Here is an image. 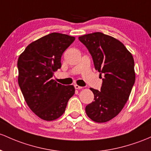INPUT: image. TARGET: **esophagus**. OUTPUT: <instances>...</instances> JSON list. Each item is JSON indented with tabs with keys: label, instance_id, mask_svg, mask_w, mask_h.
Listing matches in <instances>:
<instances>
[{
	"label": "esophagus",
	"instance_id": "obj_1",
	"mask_svg": "<svg viewBox=\"0 0 151 151\" xmlns=\"http://www.w3.org/2000/svg\"><path fill=\"white\" fill-rule=\"evenodd\" d=\"M74 88H75L76 89H80L82 88V87H80V86L77 85V84H75V85H74Z\"/></svg>",
	"mask_w": 151,
	"mask_h": 151
}]
</instances>
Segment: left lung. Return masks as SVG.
Segmentation results:
<instances>
[{"mask_svg": "<svg viewBox=\"0 0 151 151\" xmlns=\"http://www.w3.org/2000/svg\"><path fill=\"white\" fill-rule=\"evenodd\" d=\"M79 40L88 49L96 70L104 74L100 90L90 88L94 98L86 106V113L94 122H107L122 110L135 84L133 57L122 42L101 32Z\"/></svg>", "mask_w": 151, "mask_h": 151, "instance_id": "8db88e82", "label": "left lung"}]
</instances>
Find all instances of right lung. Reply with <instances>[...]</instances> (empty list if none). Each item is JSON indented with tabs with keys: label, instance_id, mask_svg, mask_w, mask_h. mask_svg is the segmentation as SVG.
Returning <instances> with one entry per match:
<instances>
[{
	"label": "right lung",
	"instance_id": "right-lung-1",
	"mask_svg": "<svg viewBox=\"0 0 151 151\" xmlns=\"http://www.w3.org/2000/svg\"><path fill=\"white\" fill-rule=\"evenodd\" d=\"M74 40L73 36L51 33L30 44L18 59L20 89L30 109L44 120L62 116L74 94V86L52 79L62 67L63 53Z\"/></svg>",
	"mask_w": 151,
	"mask_h": 151
}]
</instances>
